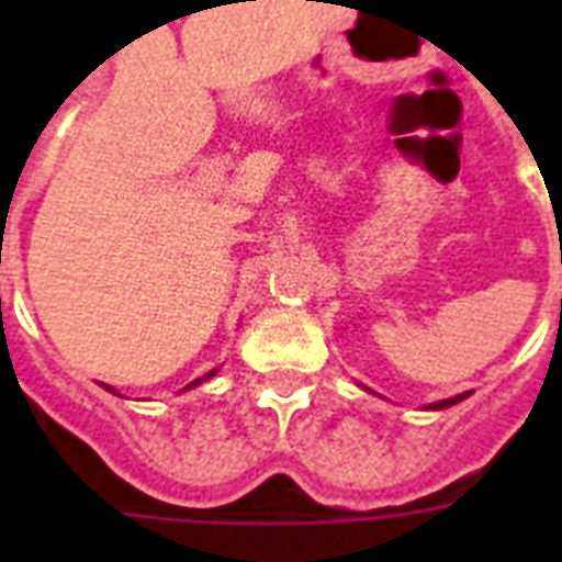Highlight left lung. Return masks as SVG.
Masks as SVG:
<instances>
[{
  "mask_svg": "<svg viewBox=\"0 0 562 562\" xmlns=\"http://www.w3.org/2000/svg\"><path fill=\"white\" fill-rule=\"evenodd\" d=\"M467 396H470V393H458V396H452V400L435 402V405H428V408H435V411H440V408H449V405H454V402H461V400H467Z\"/></svg>",
  "mask_w": 562,
  "mask_h": 562,
  "instance_id": "obj_1",
  "label": "left lung"
}]
</instances>
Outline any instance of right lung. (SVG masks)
Wrapping results in <instances>:
<instances>
[{
	"label": "right lung",
	"instance_id": "add662e5",
	"mask_svg": "<svg viewBox=\"0 0 562 562\" xmlns=\"http://www.w3.org/2000/svg\"><path fill=\"white\" fill-rule=\"evenodd\" d=\"M215 373H218V370H212V373L201 375V379H194V382H192V384H187V387H183V391H189V387H198V384H201V382H206V379H212V375H215ZM101 387H108L110 393H116V391H113V387H110V384H101Z\"/></svg>",
	"mask_w": 562,
	"mask_h": 562
}]
</instances>
